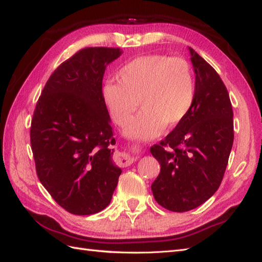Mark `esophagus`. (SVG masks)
Wrapping results in <instances>:
<instances>
[{
    "label": "esophagus",
    "instance_id": "34e87169",
    "mask_svg": "<svg viewBox=\"0 0 262 262\" xmlns=\"http://www.w3.org/2000/svg\"><path fill=\"white\" fill-rule=\"evenodd\" d=\"M136 160V158L134 157H130L129 154H125V153H121V154H118L116 157L115 161L116 163L120 165V166H127V165H130L134 161Z\"/></svg>",
    "mask_w": 262,
    "mask_h": 262
}]
</instances>
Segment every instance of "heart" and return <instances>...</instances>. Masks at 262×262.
Returning a JSON list of instances; mask_svg holds the SVG:
<instances>
[{
    "label": "heart",
    "mask_w": 262,
    "mask_h": 262,
    "mask_svg": "<svg viewBox=\"0 0 262 262\" xmlns=\"http://www.w3.org/2000/svg\"><path fill=\"white\" fill-rule=\"evenodd\" d=\"M118 83L108 82L102 99L110 117L124 126L140 102L143 110L125 127L128 137L149 140L165 126L174 128L187 118L196 99L190 65L183 58L146 55L126 64L117 75Z\"/></svg>",
    "instance_id": "1"
}]
</instances>
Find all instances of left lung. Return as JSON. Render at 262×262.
I'll return each instance as SVG.
<instances>
[{
  "label": "left lung",
  "instance_id": "left-lung-1",
  "mask_svg": "<svg viewBox=\"0 0 262 262\" xmlns=\"http://www.w3.org/2000/svg\"><path fill=\"white\" fill-rule=\"evenodd\" d=\"M196 99L190 114L149 151L161 165L152 183L158 204L177 213L198 207L219 189L234 140L233 109L217 72L189 47Z\"/></svg>",
  "mask_w": 262,
  "mask_h": 262
}]
</instances>
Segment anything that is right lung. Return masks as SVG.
Instances as JSON below:
<instances>
[{
    "instance_id": "add662e5",
    "label": "right lung",
    "mask_w": 262,
    "mask_h": 262,
    "mask_svg": "<svg viewBox=\"0 0 262 262\" xmlns=\"http://www.w3.org/2000/svg\"><path fill=\"white\" fill-rule=\"evenodd\" d=\"M119 48L89 47L65 60L49 77L30 128L38 179L60 207L74 215L99 213L110 204L121 169L102 99L105 68Z\"/></svg>"
}]
</instances>
